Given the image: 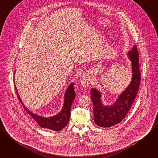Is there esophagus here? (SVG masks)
Wrapping results in <instances>:
<instances>
[{
	"mask_svg": "<svg viewBox=\"0 0 158 158\" xmlns=\"http://www.w3.org/2000/svg\"><path fill=\"white\" fill-rule=\"evenodd\" d=\"M91 77H90L87 74H83L80 78V84L82 86L84 87H87L89 85L90 82H91Z\"/></svg>",
	"mask_w": 158,
	"mask_h": 158,
	"instance_id": "esophagus-1",
	"label": "esophagus"
}]
</instances>
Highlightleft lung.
<instances>
[{
	"label": "left lung",
	"instance_id": "obj_1",
	"mask_svg": "<svg viewBox=\"0 0 158 158\" xmlns=\"http://www.w3.org/2000/svg\"><path fill=\"white\" fill-rule=\"evenodd\" d=\"M127 55L131 62V81L113 104L104 105L102 101L101 93L97 89L92 88L90 91L93 103L94 120L100 127H109L120 123L127 114L138 94L141 77L136 47L134 46Z\"/></svg>",
	"mask_w": 158,
	"mask_h": 158
}]
</instances>
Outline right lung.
I'll list each match as a JSON object with an SVG mask.
<instances>
[{
  "mask_svg": "<svg viewBox=\"0 0 158 158\" xmlns=\"http://www.w3.org/2000/svg\"><path fill=\"white\" fill-rule=\"evenodd\" d=\"M15 71L14 72L15 74ZM14 86L17 92V95L19 101L22 102L25 110L27 111V113L39 124V125L42 127L48 129H51L55 131H59L62 129L64 127L68 124L70 114H71V107L72 103L75 98L76 94L74 89V83L72 82L69 84L68 88L66 89L64 94V104L62 106V109L59 112L58 114L55 116H51L49 118H45L40 116H39L34 112H31L29 109L26 107L24 104L21 101V99L19 95L17 89L15 87V83Z\"/></svg>",
  "mask_w": 158,
  "mask_h": 158,
  "instance_id": "right-lung-1",
  "label": "right lung"
}]
</instances>
